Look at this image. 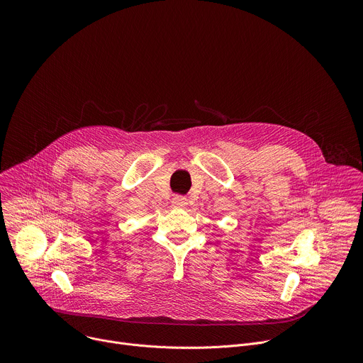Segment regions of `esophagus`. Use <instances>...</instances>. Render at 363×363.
I'll return each mask as SVG.
<instances>
[{
    "instance_id": "esophagus-1",
    "label": "esophagus",
    "mask_w": 363,
    "mask_h": 363,
    "mask_svg": "<svg viewBox=\"0 0 363 363\" xmlns=\"http://www.w3.org/2000/svg\"><path fill=\"white\" fill-rule=\"evenodd\" d=\"M172 205L175 206V208H184V206L186 205V198L177 195V196H174V199H172Z\"/></svg>"
}]
</instances>
